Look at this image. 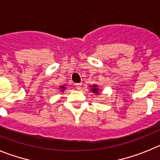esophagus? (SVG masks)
<instances>
[{"label": "esophagus", "mask_w": 160, "mask_h": 160, "mask_svg": "<svg viewBox=\"0 0 160 160\" xmlns=\"http://www.w3.org/2000/svg\"><path fill=\"white\" fill-rule=\"evenodd\" d=\"M81 85H82V83H75V87H76V88L77 89H80V88H81Z\"/></svg>", "instance_id": "esophagus-1"}]
</instances>
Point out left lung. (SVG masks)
Instances as JSON below:
<instances>
[{"mask_svg":"<svg viewBox=\"0 0 160 160\" xmlns=\"http://www.w3.org/2000/svg\"><path fill=\"white\" fill-rule=\"evenodd\" d=\"M91 90H92V92H94V93L98 94V88H96V85H93V88H92L91 89Z\"/></svg>","mask_w":160,"mask_h":160,"instance_id":"8db88e82","label":"left lung"}]
</instances>
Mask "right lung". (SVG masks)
<instances>
[{
	"instance_id": "add662e5",
	"label": "right lung",
	"mask_w": 160,
	"mask_h": 160,
	"mask_svg": "<svg viewBox=\"0 0 160 160\" xmlns=\"http://www.w3.org/2000/svg\"><path fill=\"white\" fill-rule=\"evenodd\" d=\"M61 88L62 89V91H63V89H65V87H64V86H62V87H61Z\"/></svg>"
}]
</instances>
